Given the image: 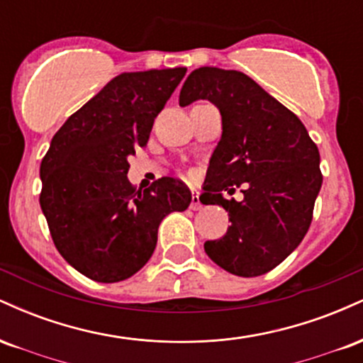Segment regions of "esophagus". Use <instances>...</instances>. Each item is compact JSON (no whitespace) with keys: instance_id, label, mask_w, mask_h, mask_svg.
I'll return each instance as SVG.
<instances>
[{"instance_id":"esophagus-1","label":"esophagus","mask_w":363,"mask_h":363,"mask_svg":"<svg viewBox=\"0 0 363 363\" xmlns=\"http://www.w3.org/2000/svg\"><path fill=\"white\" fill-rule=\"evenodd\" d=\"M201 208H203V205H201V201H199V196L193 189V199H191V210H201Z\"/></svg>"}]
</instances>
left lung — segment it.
<instances>
[{"label": "left lung", "instance_id": "1", "mask_svg": "<svg viewBox=\"0 0 363 363\" xmlns=\"http://www.w3.org/2000/svg\"><path fill=\"white\" fill-rule=\"evenodd\" d=\"M210 101L222 116V138L210 158L203 205L223 206L230 227L206 240L210 259L237 277H259L295 251L309 230L323 174L319 150L302 121L235 69L203 66L182 85L179 104ZM243 186L242 202L222 190Z\"/></svg>", "mask_w": 363, "mask_h": 363}]
</instances>
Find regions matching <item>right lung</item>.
Masks as SVG:
<instances>
[{
    "instance_id": "right-lung-1",
    "label": "right lung",
    "mask_w": 363,
    "mask_h": 363,
    "mask_svg": "<svg viewBox=\"0 0 363 363\" xmlns=\"http://www.w3.org/2000/svg\"><path fill=\"white\" fill-rule=\"evenodd\" d=\"M184 74L186 68L121 73L52 136L40 164V208L57 251L90 280L116 283L140 272L162 220L189 206V187L177 179L162 177L143 191L128 181V158L147 147Z\"/></svg>"
}]
</instances>
